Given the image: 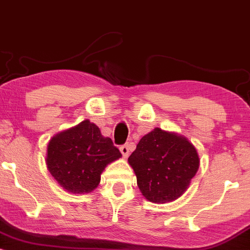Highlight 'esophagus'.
Masks as SVG:
<instances>
[{"label": "esophagus", "mask_w": 250, "mask_h": 250, "mask_svg": "<svg viewBox=\"0 0 250 250\" xmlns=\"http://www.w3.org/2000/svg\"><path fill=\"white\" fill-rule=\"evenodd\" d=\"M120 151H121L122 156L125 157V159H127L128 155H129V146L128 145H123L120 147Z\"/></svg>", "instance_id": "esophagus-1"}]
</instances>
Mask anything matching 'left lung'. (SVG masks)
I'll list each match as a JSON object with an SVG mask.
<instances>
[{
    "mask_svg": "<svg viewBox=\"0 0 250 250\" xmlns=\"http://www.w3.org/2000/svg\"><path fill=\"white\" fill-rule=\"evenodd\" d=\"M128 163L143 196L149 202L167 203L186 193L200 157L186 136L155 128L140 140Z\"/></svg>",
    "mask_w": 250,
    "mask_h": 250,
    "instance_id": "8db88e82",
    "label": "left lung"
}]
</instances>
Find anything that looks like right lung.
I'll use <instances>...</instances> for the list:
<instances>
[{
	"mask_svg": "<svg viewBox=\"0 0 250 250\" xmlns=\"http://www.w3.org/2000/svg\"><path fill=\"white\" fill-rule=\"evenodd\" d=\"M122 155L95 123L84 120L50 139L45 163L51 176L73 194L90 193L109 163Z\"/></svg>",
	"mask_w": 250,
	"mask_h": 250,
	"instance_id": "1",
	"label": "right lung"
}]
</instances>
